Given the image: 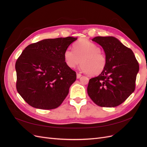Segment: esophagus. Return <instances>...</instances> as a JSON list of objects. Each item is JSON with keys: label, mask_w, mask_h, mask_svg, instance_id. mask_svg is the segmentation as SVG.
I'll return each instance as SVG.
<instances>
[{"label": "esophagus", "mask_w": 147, "mask_h": 147, "mask_svg": "<svg viewBox=\"0 0 147 147\" xmlns=\"http://www.w3.org/2000/svg\"><path fill=\"white\" fill-rule=\"evenodd\" d=\"M82 75L79 73H77V79H80L81 78Z\"/></svg>", "instance_id": "1"}]
</instances>
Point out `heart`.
<instances>
[{
	"label": "heart",
	"instance_id": "b5f03b06",
	"mask_svg": "<svg viewBox=\"0 0 147 147\" xmlns=\"http://www.w3.org/2000/svg\"><path fill=\"white\" fill-rule=\"evenodd\" d=\"M73 48L74 51L67 49L64 53L68 67L75 68L81 62L80 69L89 76H98L104 71L107 61L98 45L87 40H82L75 43Z\"/></svg>",
	"mask_w": 147,
	"mask_h": 147
}]
</instances>
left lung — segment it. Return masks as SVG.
Wrapping results in <instances>:
<instances>
[{"label":"left lung","mask_w":147,"mask_h":147,"mask_svg":"<svg viewBox=\"0 0 147 147\" xmlns=\"http://www.w3.org/2000/svg\"><path fill=\"white\" fill-rule=\"evenodd\" d=\"M103 48L107 63L104 71L89 80L88 94L96 105H119L135 90L139 64L133 51L113 36L92 39Z\"/></svg>","instance_id":"1"}]
</instances>
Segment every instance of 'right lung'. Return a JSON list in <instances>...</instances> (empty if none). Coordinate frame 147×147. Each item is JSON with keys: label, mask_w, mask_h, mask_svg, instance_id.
<instances>
[{"label": "right lung", "mask_w": 147, "mask_h": 147, "mask_svg": "<svg viewBox=\"0 0 147 147\" xmlns=\"http://www.w3.org/2000/svg\"><path fill=\"white\" fill-rule=\"evenodd\" d=\"M78 37L43 39L30 44L15 64L17 89L30 105L43 110L58 107L76 80L67 66L64 53Z\"/></svg>", "instance_id": "obj_1"}]
</instances>
